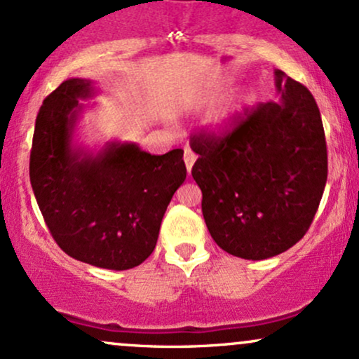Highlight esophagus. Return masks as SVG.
Instances as JSON below:
<instances>
[{"label": "esophagus", "instance_id": "esophagus-1", "mask_svg": "<svg viewBox=\"0 0 359 359\" xmlns=\"http://www.w3.org/2000/svg\"><path fill=\"white\" fill-rule=\"evenodd\" d=\"M196 160H197V155L194 154L192 150H185V154H184V162H185V167H187V172L189 174H191V170H192V167H194V163H196Z\"/></svg>", "mask_w": 359, "mask_h": 359}]
</instances>
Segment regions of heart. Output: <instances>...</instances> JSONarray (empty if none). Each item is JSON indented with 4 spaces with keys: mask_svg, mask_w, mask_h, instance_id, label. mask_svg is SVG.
I'll return each mask as SVG.
<instances>
[{
    "mask_svg": "<svg viewBox=\"0 0 359 359\" xmlns=\"http://www.w3.org/2000/svg\"><path fill=\"white\" fill-rule=\"evenodd\" d=\"M224 89H226V86H217V88H214L211 93L208 94V101L217 100ZM245 102H246L245 93L228 97V100H226L224 102H221V104L217 106V108L214 109L211 114H209V119H208L209 126L216 131L228 130V128L234 123V119H236L238 114H240V111L243 109V106H245Z\"/></svg>",
    "mask_w": 359,
    "mask_h": 359,
    "instance_id": "b5f03b06",
    "label": "heart"
}]
</instances>
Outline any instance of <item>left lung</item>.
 I'll use <instances>...</instances> for the list:
<instances>
[{"label":"left lung","mask_w":359,"mask_h":359,"mask_svg":"<svg viewBox=\"0 0 359 359\" xmlns=\"http://www.w3.org/2000/svg\"><path fill=\"white\" fill-rule=\"evenodd\" d=\"M277 101L224 137L199 135L192 177L217 246L245 259L283 253L307 233L327 180L323 119L306 86L275 71Z\"/></svg>","instance_id":"1"}]
</instances>
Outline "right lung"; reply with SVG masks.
<instances>
[{
  "mask_svg": "<svg viewBox=\"0 0 359 359\" xmlns=\"http://www.w3.org/2000/svg\"><path fill=\"white\" fill-rule=\"evenodd\" d=\"M96 94L94 81H64L35 121L30 182L53 240L69 257L128 270L150 257L172 196L184 184V150L151 155L137 143L77 145L76 131Z\"/></svg>",
  "mask_w": 359,
  "mask_h": 359,
  "instance_id": "obj_1",
  "label": "right lung"
}]
</instances>
